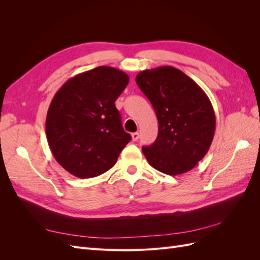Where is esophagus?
<instances>
[{"label":"esophagus","mask_w":260,"mask_h":260,"mask_svg":"<svg viewBox=\"0 0 260 260\" xmlns=\"http://www.w3.org/2000/svg\"><path fill=\"white\" fill-rule=\"evenodd\" d=\"M131 137H132V141H138V140H139V137H140L139 132H135V133H132Z\"/></svg>","instance_id":"esophagus-1"}]
</instances>
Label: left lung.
<instances>
[{
  "instance_id": "8db88e82",
  "label": "left lung",
  "mask_w": 260,
  "mask_h": 260,
  "mask_svg": "<svg viewBox=\"0 0 260 260\" xmlns=\"http://www.w3.org/2000/svg\"><path fill=\"white\" fill-rule=\"evenodd\" d=\"M136 81L158 120L156 141L142 147L148 164L170 176L190 171L207 154L215 136L210 100L190 77L171 66L143 70Z\"/></svg>"
}]
</instances>
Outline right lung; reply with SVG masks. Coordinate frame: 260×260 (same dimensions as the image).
Segmentation results:
<instances>
[{
  "mask_svg": "<svg viewBox=\"0 0 260 260\" xmlns=\"http://www.w3.org/2000/svg\"><path fill=\"white\" fill-rule=\"evenodd\" d=\"M129 83L119 69L100 66L70 78L55 94L46 115V139L55 159L75 177L111 169L131 136L115 102Z\"/></svg>",
  "mask_w": 260,
  "mask_h": 260,
  "instance_id": "obj_1",
  "label": "right lung"
}]
</instances>
